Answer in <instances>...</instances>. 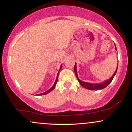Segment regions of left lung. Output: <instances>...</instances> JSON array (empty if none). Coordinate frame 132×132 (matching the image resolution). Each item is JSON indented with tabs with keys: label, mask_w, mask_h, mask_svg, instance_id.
<instances>
[{
	"label": "left lung",
	"mask_w": 132,
	"mask_h": 132,
	"mask_svg": "<svg viewBox=\"0 0 132 132\" xmlns=\"http://www.w3.org/2000/svg\"><path fill=\"white\" fill-rule=\"evenodd\" d=\"M115 46H116V45H115ZM116 50H117L116 46ZM117 68H118V64H117ZM74 69H75V75H76V78H77V79H78V80L79 82V84H81V85L82 86V87H85L86 89H89V90H101V89H103L105 88V87H107V86H108L110 82H111V81H112L113 78H114L115 75H116L117 71V68L116 72H115V73L113 74V75L112 76V78L109 79L107 80V81H104V82L99 83V84H92V83L86 82L82 81L79 79L78 78V74H77L76 63H75V68H74Z\"/></svg>",
	"instance_id": "obj_1"
}]
</instances>
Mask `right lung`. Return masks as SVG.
Instances as JSON below:
<instances>
[{"label":"right lung","instance_id":"add662e5","mask_svg":"<svg viewBox=\"0 0 132 132\" xmlns=\"http://www.w3.org/2000/svg\"><path fill=\"white\" fill-rule=\"evenodd\" d=\"M61 66H62V65L61 66V67H60V71L61 70ZM60 71H59V72H58V73H57V77H56V81H55V82L54 83V85L52 86V87H51L50 89H49V90H46V92H43V93H42V94H38V95H45V94H48V93H49L50 92H51V90H53V89H54V87H55V86L56 85V83H57V79H58V75H59V72H60Z\"/></svg>","mask_w":132,"mask_h":132}]
</instances>
